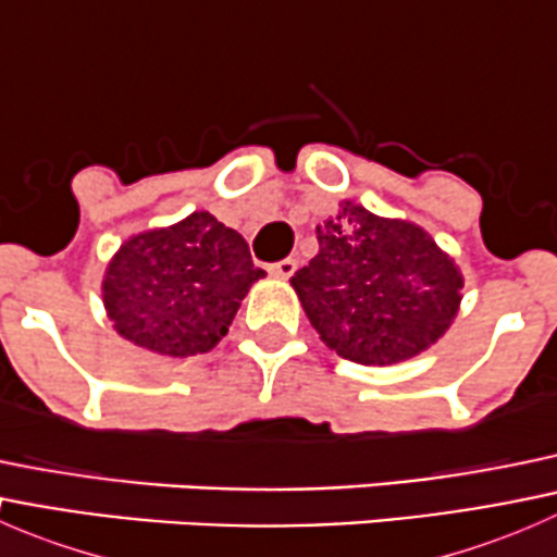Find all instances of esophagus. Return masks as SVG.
<instances>
[{
    "mask_svg": "<svg viewBox=\"0 0 557 557\" xmlns=\"http://www.w3.org/2000/svg\"><path fill=\"white\" fill-rule=\"evenodd\" d=\"M269 272H272V277H277V280H288V277H294L296 261L294 258H283V261L272 263V267H269Z\"/></svg>",
    "mask_w": 557,
    "mask_h": 557,
    "instance_id": "obj_1",
    "label": "esophagus"
}]
</instances>
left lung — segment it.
<instances>
[{"label": "left lung", "instance_id": "obj_1", "mask_svg": "<svg viewBox=\"0 0 557 557\" xmlns=\"http://www.w3.org/2000/svg\"><path fill=\"white\" fill-rule=\"evenodd\" d=\"M320 252L290 277L325 347L363 367H391L447 334L463 272L423 226L345 199L318 226Z\"/></svg>", "mask_w": 557, "mask_h": 557}]
</instances>
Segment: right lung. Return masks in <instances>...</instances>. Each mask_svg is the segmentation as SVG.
Wrapping results in <instances>:
<instances>
[{"label": "right lung", "instance_id": "right-lung-1", "mask_svg": "<svg viewBox=\"0 0 557 557\" xmlns=\"http://www.w3.org/2000/svg\"><path fill=\"white\" fill-rule=\"evenodd\" d=\"M267 272L252 267L243 234L207 210L121 243L102 277L112 329L164 358L212 350Z\"/></svg>", "mask_w": 557, "mask_h": 557}]
</instances>
